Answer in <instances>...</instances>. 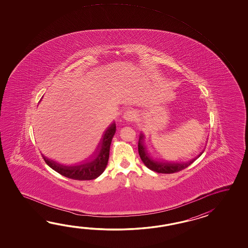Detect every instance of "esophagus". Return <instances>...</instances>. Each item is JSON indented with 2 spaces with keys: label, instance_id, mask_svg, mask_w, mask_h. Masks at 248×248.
I'll use <instances>...</instances> for the list:
<instances>
[{
  "label": "esophagus",
  "instance_id": "34e87169",
  "mask_svg": "<svg viewBox=\"0 0 248 248\" xmlns=\"http://www.w3.org/2000/svg\"><path fill=\"white\" fill-rule=\"evenodd\" d=\"M125 119H126V120H127V121H131L132 120V118H133V117H132V115L131 114H130V113H128V112H127V113H126V114H125Z\"/></svg>",
  "mask_w": 248,
  "mask_h": 248
}]
</instances>
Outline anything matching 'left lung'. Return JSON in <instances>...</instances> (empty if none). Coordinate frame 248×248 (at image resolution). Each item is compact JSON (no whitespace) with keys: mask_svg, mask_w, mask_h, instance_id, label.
I'll return each instance as SVG.
<instances>
[{"mask_svg":"<svg viewBox=\"0 0 248 248\" xmlns=\"http://www.w3.org/2000/svg\"><path fill=\"white\" fill-rule=\"evenodd\" d=\"M138 153L140 155V158L142 159V163L144 164L148 169L161 174H172L175 172H179L181 170L189 167L190 164L193 163L194 160L201 156L203 152L201 154H199L198 157L192 158L187 162H170V161L154 159L150 156V154L147 152V148L144 144V135L141 133L139 137V142H138Z\"/></svg>","mask_w":248,"mask_h":248,"instance_id":"obj_1","label":"left lung"}]
</instances>
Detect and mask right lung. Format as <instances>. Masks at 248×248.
<instances>
[{
    "label": "right lung",
    "mask_w": 248,
    "mask_h": 248,
    "mask_svg": "<svg viewBox=\"0 0 248 248\" xmlns=\"http://www.w3.org/2000/svg\"><path fill=\"white\" fill-rule=\"evenodd\" d=\"M116 132L115 122H112L110 126L106 128L104 133L100 142L96 148L95 153L90 158L79 164L72 166H67L57 162L53 159L45 157L42 154L45 162L53 170L58 172V174L74 180H93L97 178L106 169V166L109 159L110 146H111L112 137Z\"/></svg>",
    "instance_id": "1"
}]
</instances>
